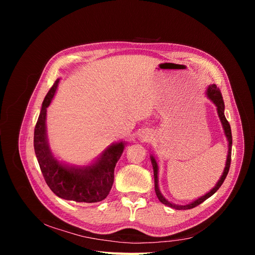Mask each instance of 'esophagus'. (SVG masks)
I'll return each mask as SVG.
<instances>
[{
	"instance_id": "34e87169",
	"label": "esophagus",
	"mask_w": 255,
	"mask_h": 255,
	"mask_svg": "<svg viewBox=\"0 0 255 255\" xmlns=\"http://www.w3.org/2000/svg\"><path fill=\"white\" fill-rule=\"evenodd\" d=\"M142 137H143V139H144V140H146V138H148L149 136H148V135H144V136H142Z\"/></svg>"
}]
</instances>
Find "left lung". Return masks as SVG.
Instances as JSON below:
<instances>
[{
  "instance_id": "1",
  "label": "left lung",
  "mask_w": 255,
  "mask_h": 255,
  "mask_svg": "<svg viewBox=\"0 0 255 255\" xmlns=\"http://www.w3.org/2000/svg\"><path fill=\"white\" fill-rule=\"evenodd\" d=\"M207 97L210 98L212 101L216 104V106H217V111H218V115H219V118L221 120V123L223 126V128H225V132H226V135L228 137V140H229V152H228V158H227V164H226V168H225V171H223V174L221 176V179L219 180V182L217 183V185L210 191L207 192V194L201 198L197 199L196 201L191 202L190 204H187V205H174L170 202H168L167 200L163 197V195L160 194V191L158 189V180H157V163L155 158H154L153 156H151V161H152V166H153V171H154V185H155V194L158 198L159 201L161 203H164L168 206H171L173 208H175V210H190V208H194L196 206H198L199 204H201L202 202H204L206 199L210 198L211 196H213L216 191H217L220 186L222 185V183L225 182L226 177L229 173V170H230V166H231V154H232V132H231V127H230V123L229 121L227 120L226 116H225V102H223V98H222V95H221V91L219 88H217V86L216 85H212V86L208 87L207 89Z\"/></svg>"
}]
</instances>
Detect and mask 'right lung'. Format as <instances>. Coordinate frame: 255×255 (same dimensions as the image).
<instances>
[{
    "label": "right lung",
    "instance_id": "obj_1",
    "mask_svg": "<svg viewBox=\"0 0 255 255\" xmlns=\"http://www.w3.org/2000/svg\"><path fill=\"white\" fill-rule=\"evenodd\" d=\"M56 80L45 96L34 130V149L38 164L50 189L65 200L96 203L109 196L114 183V171L125 149V143H116L107 149L96 164L85 168H69L53 157L45 133L47 107L55 94Z\"/></svg>",
    "mask_w": 255,
    "mask_h": 255
}]
</instances>
